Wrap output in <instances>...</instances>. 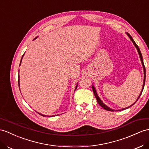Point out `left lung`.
<instances>
[{
	"mask_svg": "<svg viewBox=\"0 0 149 149\" xmlns=\"http://www.w3.org/2000/svg\"><path fill=\"white\" fill-rule=\"evenodd\" d=\"M126 34H127V35L128 36V37L130 38V40H131L132 42H133V45L135 46L136 49V50H137V51H138V52H139V56H140V60H141V64H142L143 69V73H144V79H143V83L142 89H141V92H140V94L139 95V97L137 98V99H136V100L135 102V103H133L132 105H131V106H130L129 107H126V108H123V109H120V110H114V109H111V108H110V107H109L108 106H107L105 104L102 102V100H101V99H100V97H99V95H98V94H97V93L96 89L95 88V87H94V86H93V85H92V87L93 92V93H94V95H95V98H96V99H97V102L99 103V104L100 105V106L101 107H103V108L104 109H106V110H107V111H121V110H125V109H128V108L130 107H131L132 106H133V105L135 104L136 102V101H137L138 100H139V99L140 97V95H141V93H142V91H143V88H144L145 82H146V68H145L144 64H143V61L142 55H141V52H140V49H139V46H138V45H136V43L135 42V41L133 40V38L132 37V36L130 35L128 33H126Z\"/></svg>",
	"mask_w": 149,
	"mask_h": 149,
	"instance_id": "left-lung-1",
	"label": "left lung"
}]
</instances>
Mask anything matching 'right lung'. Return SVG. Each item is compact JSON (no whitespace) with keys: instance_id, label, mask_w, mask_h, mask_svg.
Wrapping results in <instances>:
<instances>
[{"instance_id":"1","label":"right lung","mask_w":149,"mask_h":149,"mask_svg":"<svg viewBox=\"0 0 149 149\" xmlns=\"http://www.w3.org/2000/svg\"><path fill=\"white\" fill-rule=\"evenodd\" d=\"M37 37H36L35 39H36L37 38ZM34 39V40H35ZM23 56H24V54L23 55V56H22V58H21V62H20V65H21V61H22V59H23ZM19 65V66H20ZM18 85H19V78H18ZM77 86H78V84L76 85V87H75V90H74V91L76 90V89L77 88ZM38 113L40 114V115H41V116H49V117H50L51 116H46V115H43V114H41V113H39V112H38Z\"/></svg>"}]
</instances>
